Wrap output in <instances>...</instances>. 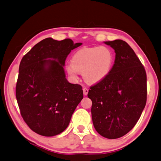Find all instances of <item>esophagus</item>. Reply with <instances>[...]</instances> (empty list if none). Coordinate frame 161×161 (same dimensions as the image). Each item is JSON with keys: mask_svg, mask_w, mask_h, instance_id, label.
<instances>
[{"mask_svg": "<svg viewBox=\"0 0 161 161\" xmlns=\"http://www.w3.org/2000/svg\"><path fill=\"white\" fill-rule=\"evenodd\" d=\"M83 95H87V93H88V89L86 88V87H83Z\"/></svg>", "mask_w": 161, "mask_h": 161, "instance_id": "1", "label": "esophagus"}]
</instances>
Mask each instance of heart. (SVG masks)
I'll list each match as a JSON object with an SVG mask.
<instances>
[{
	"label": "heart",
	"mask_w": 161,
	"mask_h": 161,
	"mask_svg": "<svg viewBox=\"0 0 161 161\" xmlns=\"http://www.w3.org/2000/svg\"><path fill=\"white\" fill-rule=\"evenodd\" d=\"M114 63V54L110 48L97 46L77 51L66 69L72 77L76 78L78 73L82 72L87 83H96L110 74Z\"/></svg>",
	"instance_id": "obj_1"
}]
</instances>
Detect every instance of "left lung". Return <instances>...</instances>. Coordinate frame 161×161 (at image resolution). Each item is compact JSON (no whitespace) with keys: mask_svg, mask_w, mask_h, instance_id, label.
<instances>
[{"mask_svg":"<svg viewBox=\"0 0 161 161\" xmlns=\"http://www.w3.org/2000/svg\"><path fill=\"white\" fill-rule=\"evenodd\" d=\"M115 50L111 71L91 86L87 97L94 127L100 135L117 139L137 123L147 103V74L131 47L122 40L106 41Z\"/></svg>","mask_w":161,"mask_h":161,"instance_id":"obj_1","label":"left lung"}]
</instances>
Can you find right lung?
<instances>
[{
  "label": "right lung",
  "instance_id": "right-lung-1",
  "mask_svg": "<svg viewBox=\"0 0 161 161\" xmlns=\"http://www.w3.org/2000/svg\"><path fill=\"white\" fill-rule=\"evenodd\" d=\"M70 38H47L21 60L16 85L20 114L30 129L53 137L67 128L83 98L82 86L66 80L64 66L68 54L81 45Z\"/></svg>",
  "mask_w": 161,
  "mask_h": 161
}]
</instances>
